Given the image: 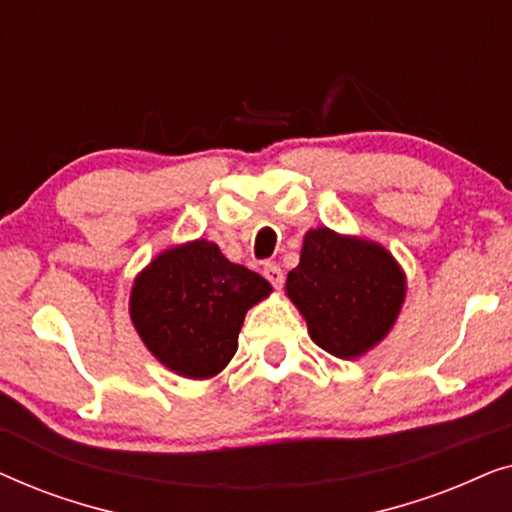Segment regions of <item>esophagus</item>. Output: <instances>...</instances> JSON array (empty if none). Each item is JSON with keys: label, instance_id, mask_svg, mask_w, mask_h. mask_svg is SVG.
Here are the masks:
<instances>
[{"label": "esophagus", "instance_id": "1", "mask_svg": "<svg viewBox=\"0 0 512 512\" xmlns=\"http://www.w3.org/2000/svg\"><path fill=\"white\" fill-rule=\"evenodd\" d=\"M263 275H265V279H268L272 286H275V289H279V286L284 284V272H282V268H279L277 263H265L263 265Z\"/></svg>", "mask_w": 512, "mask_h": 512}]
</instances>
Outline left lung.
<instances>
[{
	"instance_id": "1",
	"label": "left lung",
	"mask_w": 512,
	"mask_h": 512,
	"mask_svg": "<svg viewBox=\"0 0 512 512\" xmlns=\"http://www.w3.org/2000/svg\"><path fill=\"white\" fill-rule=\"evenodd\" d=\"M286 296L312 340L338 359L366 354L391 331L405 300V275L382 244L328 228L307 230Z\"/></svg>"
}]
</instances>
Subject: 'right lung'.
Listing matches in <instances>:
<instances>
[{"label": "right lung", "mask_w": 512, "mask_h": 512, "mask_svg": "<svg viewBox=\"0 0 512 512\" xmlns=\"http://www.w3.org/2000/svg\"><path fill=\"white\" fill-rule=\"evenodd\" d=\"M270 291L258 272L230 263L214 242L195 240L163 251L139 272L130 319L165 368L207 380L233 359L244 314Z\"/></svg>", "instance_id": "1"}]
</instances>
